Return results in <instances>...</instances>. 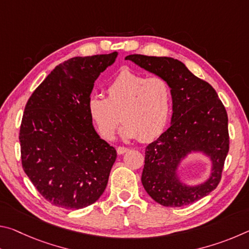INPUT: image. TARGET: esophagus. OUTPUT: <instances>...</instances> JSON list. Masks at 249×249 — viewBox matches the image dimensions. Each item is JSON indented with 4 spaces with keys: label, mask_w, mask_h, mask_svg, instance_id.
Segmentation results:
<instances>
[{
    "label": "esophagus",
    "mask_w": 249,
    "mask_h": 249,
    "mask_svg": "<svg viewBox=\"0 0 249 249\" xmlns=\"http://www.w3.org/2000/svg\"><path fill=\"white\" fill-rule=\"evenodd\" d=\"M117 154L119 155H123V154H125V153H127L128 151V148L127 147H122V146H120V147H117Z\"/></svg>",
    "instance_id": "esophagus-1"
}]
</instances>
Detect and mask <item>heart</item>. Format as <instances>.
<instances>
[{
	"instance_id": "b5f03b06",
	"label": "heart",
	"mask_w": 249,
	"mask_h": 249,
	"mask_svg": "<svg viewBox=\"0 0 249 249\" xmlns=\"http://www.w3.org/2000/svg\"><path fill=\"white\" fill-rule=\"evenodd\" d=\"M107 93V98L92 94L88 100L89 115L105 140L114 137L121 120L125 140L149 142L163 132L172 107L171 88L165 79L124 70L108 84Z\"/></svg>"
}]
</instances>
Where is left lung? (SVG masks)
<instances>
[{
    "label": "left lung",
    "instance_id": "obj_1",
    "mask_svg": "<svg viewBox=\"0 0 249 249\" xmlns=\"http://www.w3.org/2000/svg\"><path fill=\"white\" fill-rule=\"evenodd\" d=\"M125 59L165 79L172 92L171 126L145 149L142 183L146 192L170 208L206 196L220 183L230 149L229 119L216 91L177 59L144 54ZM197 151L210 158L213 171L205 183L190 187L180 182L176 169L181 160Z\"/></svg>",
    "mask_w": 249,
    "mask_h": 249
}]
</instances>
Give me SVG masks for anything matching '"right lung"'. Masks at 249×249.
Segmentation results:
<instances>
[{
    "label": "right lung",
    "mask_w": 249,
    "mask_h": 249,
    "mask_svg": "<svg viewBox=\"0 0 249 249\" xmlns=\"http://www.w3.org/2000/svg\"><path fill=\"white\" fill-rule=\"evenodd\" d=\"M117 53L74 57L58 65L28 99L19 129L25 174L50 203L68 210L102 196L116 150L99 136L88 100Z\"/></svg>",
    "instance_id": "right-lung-1"
}]
</instances>
